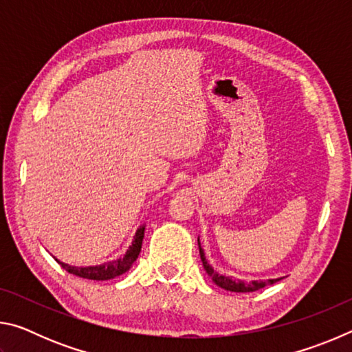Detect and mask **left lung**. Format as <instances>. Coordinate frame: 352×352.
Masks as SVG:
<instances>
[{
  "instance_id": "8db88e82",
  "label": "left lung",
  "mask_w": 352,
  "mask_h": 352,
  "mask_svg": "<svg viewBox=\"0 0 352 352\" xmlns=\"http://www.w3.org/2000/svg\"><path fill=\"white\" fill-rule=\"evenodd\" d=\"M199 248H200V259L204 262V267L208 275L212 278V281L216 283L219 287H222L225 290H230V292H242V294H247V292H256L262 287H265V285H270V284H275L279 279H267V281H252V283H243V281H236V279H231L228 276H223V275H219L217 272H214L212 267L208 264V261L205 258V253L204 250L200 247V242H199Z\"/></svg>"
}]
</instances>
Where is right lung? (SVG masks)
Here are the masks:
<instances>
[{"mask_svg":"<svg viewBox=\"0 0 352 352\" xmlns=\"http://www.w3.org/2000/svg\"><path fill=\"white\" fill-rule=\"evenodd\" d=\"M142 237H144V226H141V228L136 231L135 241L132 242V245H130L127 253L124 254L122 258L111 261V262H107V264H102V265L71 267L68 264H63V262H60V261H57V259L56 261L63 267L65 270L71 273V275L79 276L83 279H94V281H105V279H113L119 275H122V273H126L130 269V265L133 264L141 252Z\"/></svg>","mask_w":352,"mask_h":352,"instance_id":"1","label":"right lung"}]
</instances>
